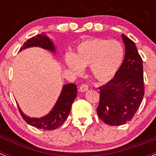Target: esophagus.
Segmentation results:
<instances>
[{
    "label": "esophagus",
    "instance_id": "obj_1",
    "mask_svg": "<svg viewBox=\"0 0 156 156\" xmlns=\"http://www.w3.org/2000/svg\"><path fill=\"white\" fill-rule=\"evenodd\" d=\"M88 89H89V86H88V85L86 84H82L81 86H80V91L82 92H86Z\"/></svg>",
    "mask_w": 156,
    "mask_h": 156
}]
</instances>
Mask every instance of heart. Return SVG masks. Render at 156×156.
<instances>
[{
  "label": "heart",
  "instance_id": "obj_1",
  "mask_svg": "<svg viewBox=\"0 0 156 156\" xmlns=\"http://www.w3.org/2000/svg\"><path fill=\"white\" fill-rule=\"evenodd\" d=\"M124 51L116 40L89 38L76 46L74 55L68 53L65 56L67 66L81 73L83 67L90 66L91 73L99 81L105 82L116 74L122 63Z\"/></svg>",
  "mask_w": 156,
  "mask_h": 156
}]
</instances>
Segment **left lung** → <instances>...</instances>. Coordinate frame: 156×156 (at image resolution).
<instances>
[{
  "instance_id": "left-lung-1",
  "label": "left lung",
  "mask_w": 156,
  "mask_h": 156,
  "mask_svg": "<svg viewBox=\"0 0 156 156\" xmlns=\"http://www.w3.org/2000/svg\"><path fill=\"white\" fill-rule=\"evenodd\" d=\"M121 36L125 45L124 61L115 77L99 87L97 108L100 119L111 126L130 121L144 96L143 60L135 43L124 34Z\"/></svg>"
}]
</instances>
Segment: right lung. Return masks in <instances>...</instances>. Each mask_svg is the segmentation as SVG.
<instances>
[{"label": "right lung", "mask_w": 156, "mask_h": 156, "mask_svg": "<svg viewBox=\"0 0 156 156\" xmlns=\"http://www.w3.org/2000/svg\"><path fill=\"white\" fill-rule=\"evenodd\" d=\"M30 47H41L42 48L55 52V47L45 33L42 32L28 39L21 47L20 51ZM77 95V87L74 83H69L63 86L62 91L52 110L48 115L40 118H29L23 113L18 105L21 116L27 124L38 129L46 130H55L64 124L68 118L72 104Z\"/></svg>", "instance_id": "add662e5"}]
</instances>
